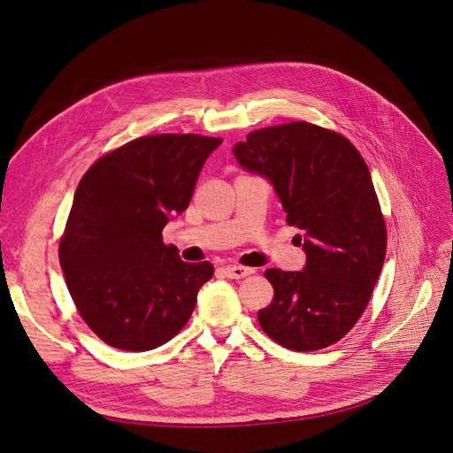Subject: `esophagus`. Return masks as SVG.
I'll return each mask as SVG.
<instances>
[{
	"label": "esophagus",
	"mask_w": 453,
	"mask_h": 453,
	"mask_svg": "<svg viewBox=\"0 0 453 453\" xmlns=\"http://www.w3.org/2000/svg\"><path fill=\"white\" fill-rule=\"evenodd\" d=\"M225 273L230 279H238L240 280V279H245V277L255 273V269H252V267H243V265H226L225 267Z\"/></svg>",
	"instance_id": "obj_1"
}]
</instances>
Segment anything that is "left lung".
Instances as JSON below:
<instances>
[{"label": "left lung", "instance_id": "left-lung-1", "mask_svg": "<svg viewBox=\"0 0 453 453\" xmlns=\"http://www.w3.org/2000/svg\"><path fill=\"white\" fill-rule=\"evenodd\" d=\"M232 152L273 186L306 255L301 271H265L275 297L258 312L260 327L288 349L327 348L365 312L385 262L387 228L365 159L309 122L257 130Z\"/></svg>", "mask_w": 453, "mask_h": 453}]
</instances>
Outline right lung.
Returning <instances> with one entry per match:
<instances>
[{
    "label": "right lung",
    "mask_w": 453,
    "mask_h": 453,
    "mask_svg": "<svg viewBox=\"0 0 453 453\" xmlns=\"http://www.w3.org/2000/svg\"><path fill=\"white\" fill-rule=\"evenodd\" d=\"M219 144L191 134L139 137L81 178L59 260L80 316L110 346L159 348L191 318L213 265L184 262L161 230L188 208Z\"/></svg>",
    "instance_id": "obj_1"
}]
</instances>
